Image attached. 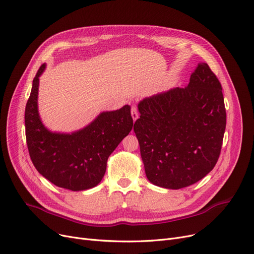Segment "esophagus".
<instances>
[{"label": "esophagus", "instance_id": "obj_1", "mask_svg": "<svg viewBox=\"0 0 254 254\" xmlns=\"http://www.w3.org/2000/svg\"><path fill=\"white\" fill-rule=\"evenodd\" d=\"M130 114H131L132 120H134V122H136V120H137L138 117H139V112H138V109H137L136 106H132V107H131Z\"/></svg>", "mask_w": 254, "mask_h": 254}]
</instances>
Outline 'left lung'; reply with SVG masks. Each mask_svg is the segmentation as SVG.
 <instances>
[{
    "mask_svg": "<svg viewBox=\"0 0 254 254\" xmlns=\"http://www.w3.org/2000/svg\"><path fill=\"white\" fill-rule=\"evenodd\" d=\"M134 125L146 176L154 185L179 190L215 167L226 125L222 87L199 63L184 88L142 100Z\"/></svg>",
    "mask_w": 254,
    "mask_h": 254,
    "instance_id": "obj_1",
    "label": "left lung"
}]
</instances>
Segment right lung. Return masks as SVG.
Wrapping results in <instances>:
<instances>
[{
    "label": "right lung",
    "instance_id": "right-lung-1",
    "mask_svg": "<svg viewBox=\"0 0 254 254\" xmlns=\"http://www.w3.org/2000/svg\"><path fill=\"white\" fill-rule=\"evenodd\" d=\"M40 66L25 106V138L37 171L59 188L80 191L95 188L103 179L107 161L132 128L130 107L101 113L84 128L61 134L48 130L38 112Z\"/></svg>",
    "mask_w": 254,
    "mask_h": 254
}]
</instances>
